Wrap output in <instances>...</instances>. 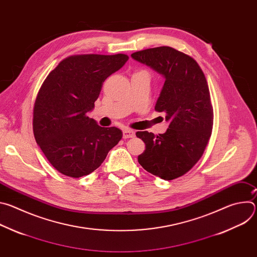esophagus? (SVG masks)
Masks as SVG:
<instances>
[{"mask_svg":"<svg viewBox=\"0 0 257 257\" xmlns=\"http://www.w3.org/2000/svg\"><path fill=\"white\" fill-rule=\"evenodd\" d=\"M134 135H135V132L133 130H131V129L126 128V129L123 130V138H125V139L132 138V137H134Z\"/></svg>","mask_w":257,"mask_h":257,"instance_id":"obj_1","label":"esophagus"}]
</instances>
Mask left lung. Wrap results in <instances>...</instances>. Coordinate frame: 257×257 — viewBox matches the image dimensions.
<instances>
[{
	"label": "left lung",
	"instance_id": "1",
	"mask_svg": "<svg viewBox=\"0 0 257 257\" xmlns=\"http://www.w3.org/2000/svg\"><path fill=\"white\" fill-rule=\"evenodd\" d=\"M136 61L166 78L155 109L170 121L166 133L138 131L145 143L138 163L151 174L174 180L189 172L202 157L213 125V108L206 78L197 62L171 47L135 52Z\"/></svg>",
	"mask_w": 257,
	"mask_h": 257
}]
</instances>
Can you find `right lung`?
I'll return each mask as SVG.
<instances>
[{
	"instance_id": "right-lung-1",
	"label": "right lung",
	"mask_w": 257,
	"mask_h": 257,
	"mask_svg": "<svg viewBox=\"0 0 257 257\" xmlns=\"http://www.w3.org/2000/svg\"><path fill=\"white\" fill-rule=\"evenodd\" d=\"M125 54L74 55L61 61L43 82L33 106L36 143L61 174L80 178L96 170L122 139L87 116L104 80L127 62Z\"/></svg>"
}]
</instances>
